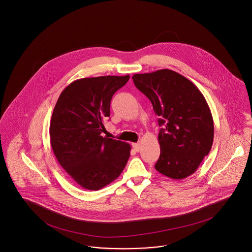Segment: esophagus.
<instances>
[{"label": "esophagus", "mask_w": 252, "mask_h": 252, "mask_svg": "<svg viewBox=\"0 0 252 252\" xmlns=\"http://www.w3.org/2000/svg\"><path fill=\"white\" fill-rule=\"evenodd\" d=\"M132 148H134V150H135V151H139V150H140V148H141V146H140V144H139V143H133V144H132Z\"/></svg>", "instance_id": "34e87169"}]
</instances>
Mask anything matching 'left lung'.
<instances>
[{"instance_id": "obj_1", "label": "left lung", "mask_w": 252, "mask_h": 252, "mask_svg": "<svg viewBox=\"0 0 252 252\" xmlns=\"http://www.w3.org/2000/svg\"><path fill=\"white\" fill-rule=\"evenodd\" d=\"M132 79L163 126L155 169L174 180L190 176L209 153L214 137L213 119L204 95L192 82L170 69L134 74Z\"/></svg>"}]
</instances>
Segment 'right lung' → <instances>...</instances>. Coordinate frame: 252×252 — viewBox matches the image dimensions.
<instances>
[{
	"instance_id": "obj_1",
	"label": "right lung",
	"mask_w": 252,
	"mask_h": 252,
	"mask_svg": "<svg viewBox=\"0 0 252 252\" xmlns=\"http://www.w3.org/2000/svg\"><path fill=\"white\" fill-rule=\"evenodd\" d=\"M126 76L83 78L60 94L50 120V145L65 172L89 190H99L120 176L128 161L129 144L103 137L114 93Z\"/></svg>"
}]
</instances>
